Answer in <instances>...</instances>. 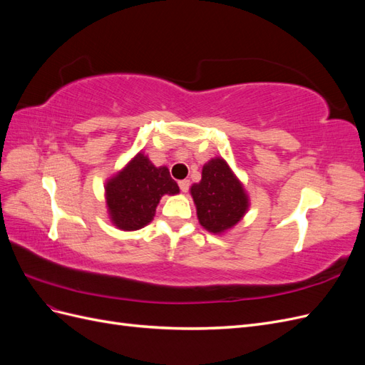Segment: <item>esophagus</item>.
<instances>
[{"mask_svg": "<svg viewBox=\"0 0 365 365\" xmlns=\"http://www.w3.org/2000/svg\"><path fill=\"white\" fill-rule=\"evenodd\" d=\"M178 185H180V189H181V192H187L189 190V187H190V181L189 180H181L180 182H178Z\"/></svg>", "mask_w": 365, "mask_h": 365, "instance_id": "1", "label": "esophagus"}]
</instances>
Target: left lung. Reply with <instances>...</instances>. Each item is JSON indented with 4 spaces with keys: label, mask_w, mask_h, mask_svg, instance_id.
<instances>
[{
    "label": "left lung",
    "mask_w": 365,
    "mask_h": 365,
    "mask_svg": "<svg viewBox=\"0 0 365 365\" xmlns=\"http://www.w3.org/2000/svg\"><path fill=\"white\" fill-rule=\"evenodd\" d=\"M190 193L200 224L212 233H222L236 225L248 208L244 187L222 158L204 165L202 180L192 185Z\"/></svg>",
    "instance_id": "8db88e82"
}]
</instances>
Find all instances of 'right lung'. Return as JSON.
Listing matches in <instances>:
<instances>
[{"instance_id":"obj_1","label":"right lung","mask_w":365,"mask_h":365,"mask_svg":"<svg viewBox=\"0 0 365 365\" xmlns=\"http://www.w3.org/2000/svg\"><path fill=\"white\" fill-rule=\"evenodd\" d=\"M180 192L165 168H155L138 153L106 184V204L111 220L120 230H138L155 216L161 196Z\"/></svg>"}]
</instances>
